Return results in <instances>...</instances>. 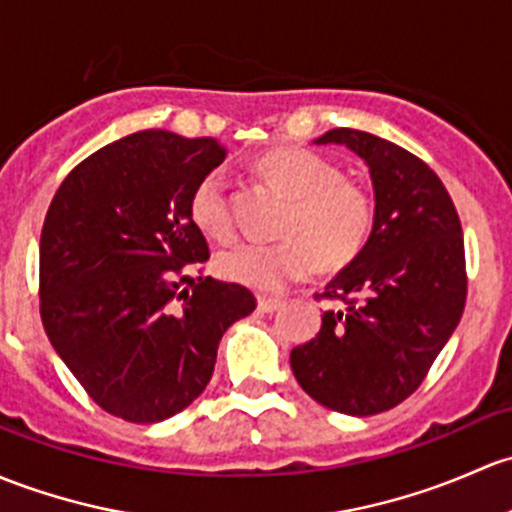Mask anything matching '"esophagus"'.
<instances>
[{
  "label": "esophagus",
  "instance_id": "obj_1",
  "mask_svg": "<svg viewBox=\"0 0 512 512\" xmlns=\"http://www.w3.org/2000/svg\"><path fill=\"white\" fill-rule=\"evenodd\" d=\"M257 306H260V311H267V314H272V311L282 309L284 301L277 299V297H265V294H262V297L257 299Z\"/></svg>",
  "mask_w": 512,
  "mask_h": 512
}]
</instances>
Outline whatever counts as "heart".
I'll use <instances>...</instances> for the list:
<instances>
[{
  "instance_id": "b5f03b06",
  "label": "heart",
  "mask_w": 512,
  "mask_h": 512,
  "mask_svg": "<svg viewBox=\"0 0 512 512\" xmlns=\"http://www.w3.org/2000/svg\"><path fill=\"white\" fill-rule=\"evenodd\" d=\"M279 193L289 198L279 235L284 240L240 242L220 252L215 267L220 277L260 292H282L319 267L348 265L365 247L375 223L370 193L321 154L284 147L265 154L257 164ZM191 218L215 240L235 233L233 193L223 169L208 171L191 191Z\"/></svg>"
}]
</instances>
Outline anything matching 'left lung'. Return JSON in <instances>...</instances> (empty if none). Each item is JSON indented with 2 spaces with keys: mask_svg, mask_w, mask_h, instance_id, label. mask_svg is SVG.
Returning a JSON list of instances; mask_svg holds the SVG:
<instances>
[{
  "mask_svg": "<svg viewBox=\"0 0 512 512\" xmlns=\"http://www.w3.org/2000/svg\"><path fill=\"white\" fill-rule=\"evenodd\" d=\"M346 144L370 169L373 233L358 257L316 299L341 301L321 331L289 355L316 402L353 417L400 405L459 326L466 306L461 220L449 191L407 149L338 127L316 144Z\"/></svg>",
  "mask_w": 512,
  "mask_h": 512,
  "instance_id": "8db88e82",
  "label": "left lung"
}]
</instances>
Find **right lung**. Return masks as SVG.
<instances>
[{
	"instance_id": "add662e5",
	"label": "right lung",
	"mask_w": 512,
	"mask_h": 512,
	"mask_svg": "<svg viewBox=\"0 0 512 512\" xmlns=\"http://www.w3.org/2000/svg\"><path fill=\"white\" fill-rule=\"evenodd\" d=\"M225 159L218 139L144 129L63 179L41 230V321L102 410L137 424L186 410L218 343L252 314L242 284L203 277L211 257L191 191Z\"/></svg>"
}]
</instances>
